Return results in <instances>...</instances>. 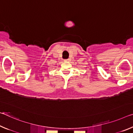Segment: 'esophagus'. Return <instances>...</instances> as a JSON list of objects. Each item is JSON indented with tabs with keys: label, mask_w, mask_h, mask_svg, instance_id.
<instances>
[{
	"label": "esophagus",
	"mask_w": 133,
	"mask_h": 133,
	"mask_svg": "<svg viewBox=\"0 0 133 133\" xmlns=\"http://www.w3.org/2000/svg\"><path fill=\"white\" fill-rule=\"evenodd\" d=\"M69 60H70L69 59H66V60H64V61H66V62H69Z\"/></svg>",
	"instance_id": "1"
}]
</instances>
